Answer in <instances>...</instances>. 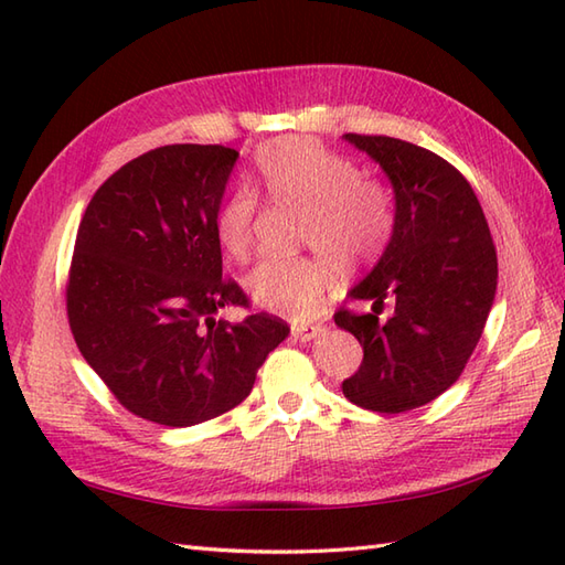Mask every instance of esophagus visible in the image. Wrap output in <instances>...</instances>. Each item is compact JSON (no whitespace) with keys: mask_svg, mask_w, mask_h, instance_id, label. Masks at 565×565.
<instances>
[{"mask_svg":"<svg viewBox=\"0 0 565 565\" xmlns=\"http://www.w3.org/2000/svg\"><path fill=\"white\" fill-rule=\"evenodd\" d=\"M322 332H326V328H322L320 322H316V326H313V322H310V326L306 322V326H294L291 328V338L298 340V342H310V340L320 338Z\"/></svg>","mask_w":565,"mask_h":565,"instance_id":"1","label":"esophagus"}]
</instances>
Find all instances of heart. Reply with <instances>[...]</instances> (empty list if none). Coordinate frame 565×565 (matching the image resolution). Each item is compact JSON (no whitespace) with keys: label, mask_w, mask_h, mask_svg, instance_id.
<instances>
[{"label":"heart","mask_w":565,"mask_h":565,"mask_svg":"<svg viewBox=\"0 0 565 565\" xmlns=\"http://www.w3.org/2000/svg\"><path fill=\"white\" fill-rule=\"evenodd\" d=\"M255 164L271 201L303 209L301 243L322 252L262 262L247 276V294L262 308L308 318L340 281V258L366 264L386 249L395 225L391 194L379 179L359 174L352 158L313 138L269 142ZM255 211L257 199L249 186H235L215 209V239L235 262L249 257Z\"/></svg>","instance_id":"1"}]
</instances>
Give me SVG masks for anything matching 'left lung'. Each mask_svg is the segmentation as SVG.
<instances>
[{
  "label": "left lung",
  "instance_id": "left-lung-1",
  "mask_svg": "<svg viewBox=\"0 0 565 565\" xmlns=\"http://www.w3.org/2000/svg\"><path fill=\"white\" fill-rule=\"evenodd\" d=\"M344 140L391 179L395 225L376 267L350 291L374 306L334 313L364 350L342 393L366 411L395 415L435 401L461 376L495 301L498 255L481 203L454 164L398 138ZM386 302L392 316L381 319Z\"/></svg>",
  "mask_w": 565,
  "mask_h": 565
}]
</instances>
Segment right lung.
Listing matches in <instances>:
<instances>
[{
	"label": "right lung",
	"mask_w": 565,
	"mask_h": 565,
	"mask_svg": "<svg viewBox=\"0 0 565 565\" xmlns=\"http://www.w3.org/2000/svg\"><path fill=\"white\" fill-rule=\"evenodd\" d=\"M237 150L164 146L130 160L82 215L65 286L82 356L128 413L191 427L243 403L289 326L223 276L213 215Z\"/></svg>",
	"instance_id": "obj_1"
}]
</instances>
